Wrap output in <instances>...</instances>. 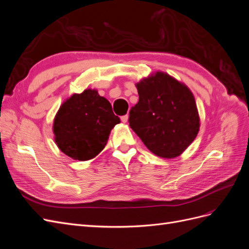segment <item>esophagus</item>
<instances>
[{
	"mask_svg": "<svg viewBox=\"0 0 249 249\" xmlns=\"http://www.w3.org/2000/svg\"><path fill=\"white\" fill-rule=\"evenodd\" d=\"M120 119H122V122L123 123H126L127 122V119H129V115H124V116H122V117H120Z\"/></svg>",
	"mask_w": 249,
	"mask_h": 249,
	"instance_id": "1",
	"label": "esophagus"
}]
</instances>
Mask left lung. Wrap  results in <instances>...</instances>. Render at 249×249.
<instances>
[{"instance_id":"obj_1","label":"left lung","mask_w":249,"mask_h":249,"mask_svg":"<svg viewBox=\"0 0 249 249\" xmlns=\"http://www.w3.org/2000/svg\"><path fill=\"white\" fill-rule=\"evenodd\" d=\"M139 101L130 111L132 130L153 154L172 159L197 136L199 116L191 90L157 71L136 84Z\"/></svg>"}]
</instances>
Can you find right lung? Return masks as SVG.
I'll return each instance as SVG.
<instances>
[{
	"mask_svg": "<svg viewBox=\"0 0 249 249\" xmlns=\"http://www.w3.org/2000/svg\"><path fill=\"white\" fill-rule=\"evenodd\" d=\"M120 119L109 101L96 90L74 93L59 108L53 124L57 146L73 160L87 161L107 144L111 130Z\"/></svg>",
	"mask_w": 249,
	"mask_h": 249,
	"instance_id": "obj_1",
	"label": "right lung"
}]
</instances>
